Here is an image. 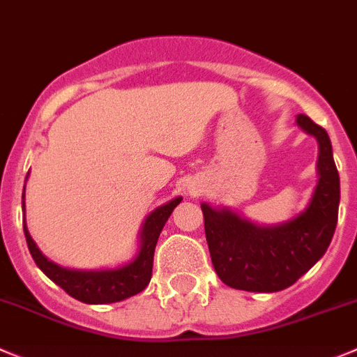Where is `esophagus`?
Listing matches in <instances>:
<instances>
[{"instance_id": "esophagus-1", "label": "esophagus", "mask_w": 357, "mask_h": 357, "mask_svg": "<svg viewBox=\"0 0 357 357\" xmlns=\"http://www.w3.org/2000/svg\"><path fill=\"white\" fill-rule=\"evenodd\" d=\"M198 191H199L198 188H191V189H189V192H192V195H198Z\"/></svg>"}]
</instances>
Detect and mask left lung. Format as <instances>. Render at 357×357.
<instances>
[{"mask_svg":"<svg viewBox=\"0 0 357 357\" xmlns=\"http://www.w3.org/2000/svg\"><path fill=\"white\" fill-rule=\"evenodd\" d=\"M296 124L319 144V181L307 208L286 222L261 226L226 206L202 203L212 264L233 289L277 293L293 286L324 256L333 238L340 176L331 142L324 128L307 115H298Z\"/></svg>","mask_w":357,"mask_h":357,"instance_id":"8db88e82","label":"left lung"}]
</instances>
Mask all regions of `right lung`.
Masks as SVG:
<instances>
[{
    "instance_id": "1",
    "label": "right lung",
    "mask_w": 357,
    "mask_h": 357,
    "mask_svg": "<svg viewBox=\"0 0 357 357\" xmlns=\"http://www.w3.org/2000/svg\"><path fill=\"white\" fill-rule=\"evenodd\" d=\"M29 175V173H28ZM28 181V176H26ZM26 189V185H24ZM24 199V196H22ZM182 202L181 196L169 199L165 205L158 206L145 217L138 235L137 256L126 264L117 268H105V270H73L54 263L42 254L35 240L31 238L26 226V217L22 220L24 235L28 242V249L35 259L36 266L52 280L54 284L66 291L71 298L89 305H105L122 301L135 294L142 293L149 286L152 277V263H154V250L159 235L166 220L172 215L173 208ZM22 212H26V203L22 202Z\"/></svg>"
}]
</instances>
